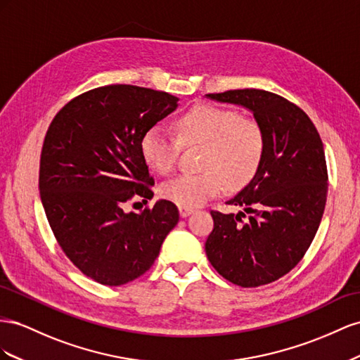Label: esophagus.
Listing matches in <instances>:
<instances>
[{"mask_svg":"<svg viewBox=\"0 0 360 360\" xmlns=\"http://www.w3.org/2000/svg\"><path fill=\"white\" fill-rule=\"evenodd\" d=\"M193 212H194V210H193V208H188V207H179V214H181V217H182V219L188 217V215H191Z\"/></svg>","mask_w":360,"mask_h":360,"instance_id":"esophagus-1","label":"esophagus"}]
</instances>
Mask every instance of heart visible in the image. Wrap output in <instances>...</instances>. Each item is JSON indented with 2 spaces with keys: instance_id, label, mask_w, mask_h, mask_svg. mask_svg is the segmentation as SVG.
Wrapping results in <instances>:
<instances>
[{
  "instance_id": "1",
  "label": "heart",
  "mask_w": 360,
  "mask_h": 360,
  "mask_svg": "<svg viewBox=\"0 0 360 360\" xmlns=\"http://www.w3.org/2000/svg\"><path fill=\"white\" fill-rule=\"evenodd\" d=\"M176 136L160 125L150 127L141 139V153L149 166L166 174L173 170L181 145H203L202 173L179 174L161 187L162 198L181 207H200L224 188L243 187L258 170L264 153L259 123L237 111L199 104L176 119Z\"/></svg>"
}]
</instances>
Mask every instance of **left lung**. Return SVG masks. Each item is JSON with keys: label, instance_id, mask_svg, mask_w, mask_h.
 Returning <instances> with one entry per match:
<instances>
[{"label": "left lung", "instance_id": "1", "mask_svg": "<svg viewBox=\"0 0 360 360\" xmlns=\"http://www.w3.org/2000/svg\"><path fill=\"white\" fill-rule=\"evenodd\" d=\"M243 105L264 134V153L253 179L229 205L245 214L211 211L214 229L207 256L226 281L243 288L271 283L302 261L320 226L327 199V166L320 134L288 99L259 89L210 94Z\"/></svg>", "mask_w": 360, "mask_h": 360}]
</instances>
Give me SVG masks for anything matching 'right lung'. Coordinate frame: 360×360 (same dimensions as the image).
Wrapping results in <instances>:
<instances>
[{
    "instance_id": "obj_1",
    "label": "right lung",
    "mask_w": 360,
    "mask_h": 360,
    "mask_svg": "<svg viewBox=\"0 0 360 360\" xmlns=\"http://www.w3.org/2000/svg\"><path fill=\"white\" fill-rule=\"evenodd\" d=\"M178 101L146 87H98L69 101L46 131L39 190L48 223L70 262L98 283L119 286L145 274L179 221L169 200L123 211L134 196H153L141 139Z\"/></svg>"
}]
</instances>
